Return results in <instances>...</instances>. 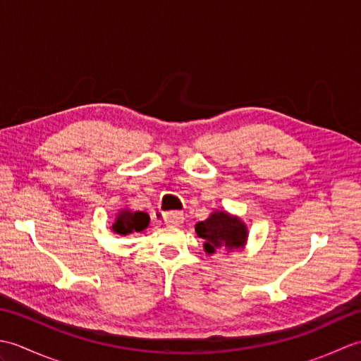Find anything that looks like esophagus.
<instances>
[{
    "instance_id": "34e87169",
    "label": "esophagus",
    "mask_w": 361,
    "mask_h": 361,
    "mask_svg": "<svg viewBox=\"0 0 361 361\" xmlns=\"http://www.w3.org/2000/svg\"><path fill=\"white\" fill-rule=\"evenodd\" d=\"M159 216L166 221V225H171V226H178L183 224V220H185L183 212H178V211H173V212H161L159 211Z\"/></svg>"
}]
</instances>
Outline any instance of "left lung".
<instances>
[{
	"label": "left lung",
	"mask_w": 361,
	"mask_h": 361,
	"mask_svg": "<svg viewBox=\"0 0 361 361\" xmlns=\"http://www.w3.org/2000/svg\"><path fill=\"white\" fill-rule=\"evenodd\" d=\"M195 233L204 240L203 248L206 255H214L217 250L233 252L243 250L248 240L247 224L234 214L225 209H216L211 216L198 221L195 225Z\"/></svg>",
	"instance_id": "8db88e82"
}]
</instances>
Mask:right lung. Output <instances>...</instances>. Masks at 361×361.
Here are the masks:
<instances>
[{"instance_id": "obj_1", "label": "right lung", "mask_w": 361, "mask_h": 361, "mask_svg": "<svg viewBox=\"0 0 361 361\" xmlns=\"http://www.w3.org/2000/svg\"><path fill=\"white\" fill-rule=\"evenodd\" d=\"M150 224V217L144 211H133L130 208H122L114 217L113 225L110 226L114 234L127 235L132 233H141Z\"/></svg>"}]
</instances>
